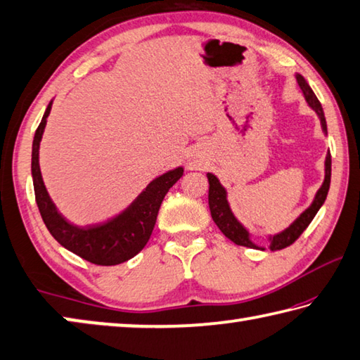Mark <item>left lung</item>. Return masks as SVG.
<instances>
[{"label":"left lung","mask_w":360,"mask_h":360,"mask_svg":"<svg viewBox=\"0 0 360 360\" xmlns=\"http://www.w3.org/2000/svg\"><path fill=\"white\" fill-rule=\"evenodd\" d=\"M297 82H298V85H300L302 92L304 95V100H307L308 105L311 106L316 112H318L319 119H321L322 130L327 133V124H326L324 111H322V106H321V103L318 100V96L314 95L311 87H309L308 82L304 81L303 76L297 75ZM206 176H208V182H210L208 203H210L211 217H212V221L216 222L219 230H221L230 241H233L235 245L260 249L259 246L252 245L251 240H249V233L246 231V229L243 227V225L238 221H236L233 214H231V211L229 208V203H227V195H225V191H224V187L221 186V182L217 181L214 174L208 173ZM330 176H332V155H330V152H328L327 157H326V179H324V184H322L321 188L318 191V193H316L314 202L311 203V206H309L307 211L303 212L300 217L297 219L294 224L290 225L289 229H285L283 233L273 236L271 246H270L271 251H278V249H284V248L290 246L292 243H295L298 240V236L303 233L304 229H307L308 225L311 224V221L316 216V212L319 211L322 203H324L326 198H327L328 187H330Z\"/></svg>","instance_id":"obj_1"}]
</instances>
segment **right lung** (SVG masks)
<instances>
[{
  "instance_id": "add662e5",
  "label": "right lung",
  "mask_w": 360,
  "mask_h": 360,
  "mask_svg": "<svg viewBox=\"0 0 360 360\" xmlns=\"http://www.w3.org/2000/svg\"><path fill=\"white\" fill-rule=\"evenodd\" d=\"M51 108L52 103H49L41 124L36 129L32 152L34 198L47 230L63 248L90 264L109 266L135 257L149 241L163 198L181 178L184 169L176 168L158 176L139 193V197L129 208L115 217L108 219L106 222L89 225V227L72 225L65 221L56 205L52 203L39 169V143Z\"/></svg>"
}]
</instances>
